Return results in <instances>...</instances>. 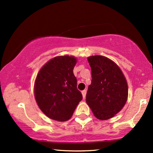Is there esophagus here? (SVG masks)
I'll list each match as a JSON object with an SVG mask.
<instances>
[{
    "instance_id": "34e87169",
    "label": "esophagus",
    "mask_w": 153,
    "mask_h": 153,
    "mask_svg": "<svg viewBox=\"0 0 153 153\" xmlns=\"http://www.w3.org/2000/svg\"><path fill=\"white\" fill-rule=\"evenodd\" d=\"M86 92H87L86 89H85V90H83L82 91V98H83V99H85V96H86Z\"/></svg>"
}]
</instances>
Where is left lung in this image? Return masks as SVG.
I'll list each match as a JSON object with an SVG mask.
<instances>
[{
  "mask_svg": "<svg viewBox=\"0 0 153 153\" xmlns=\"http://www.w3.org/2000/svg\"><path fill=\"white\" fill-rule=\"evenodd\" d=\"M88 60L92 80L85 101L96 118L107 120L118 114L127 102V80L118 65L108 57L93 55Z\"/></svg>",
  "mask_w": 153,
  "mask_h": 153,
  "instance_id": "left-lung-1",
  "label": "left lung"
}]
</instances>
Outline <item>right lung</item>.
Returning a JSON list of instances; mask_svg holds the SVG:
<instances>
[{
    "instance_id": "obj_1",
    "label": "right lung",
    "mask_w": 153,
    "mask_h": 153,
    "mask_svg": "<svg viewBox=\"0 0 153 153\" xmlns=\"http://www.w3.org/2000/svg\"><path fill=\"white\" fill-rule=\"evenodd\" d=\"M76 63L75 56H57L38 72L34 82V98L39 108L48 118L58 122L68 121L82 100L73 74Z\"/></svg>"
}]
</instances>
